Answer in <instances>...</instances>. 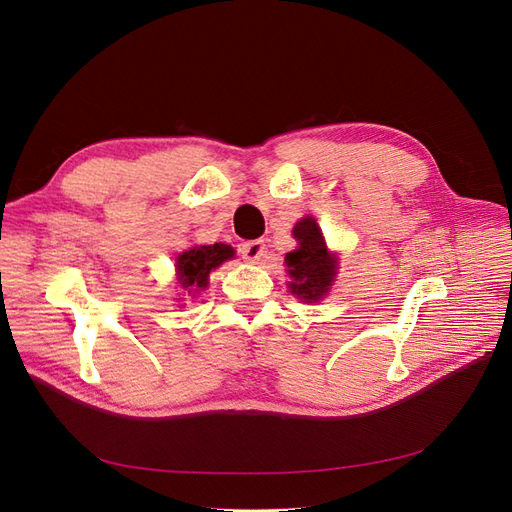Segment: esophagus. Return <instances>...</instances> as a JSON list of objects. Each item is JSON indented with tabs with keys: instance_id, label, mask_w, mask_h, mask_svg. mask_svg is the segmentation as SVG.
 Here are the masks:
<instances>
[{
	"instance_id": "1",
	"label": "esophagus",
	"mask_w": 512,
	"mask_h": 512,
	"mask_svg": "<svg viewBox=\"0 0 512 512\" xmlns=\"http://www.w3.org/2000/svg\"><path fill=\"white\" fill-rule=\"evenodd\" d=\"M265 249L267 247H265L263 240H249L240 247V255H242V259H247L251 263H259V261H263V257L267 253Z\"/></svg>"
}]
</instances>
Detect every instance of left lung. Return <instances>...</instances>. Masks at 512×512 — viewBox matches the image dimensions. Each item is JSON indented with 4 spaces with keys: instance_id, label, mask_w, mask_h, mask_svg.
I'll return each mask as SVG.
<instances>
[{
    "instance_id": "left-lung-1",
    "label": "left lung",
    "mask_w": 512,
    "mask_h": 512,
    "mask_svg": "<svg viewBox=\"0 0 512 512\" xmlns=\"http://www.w3.org/2000/svg\"><path fill=\"white\" fill-rule=\"evenodd\" d=\"M294 238L299 240V249L286 253V267L292 282L288 284L292 294L299 299L317 303L324 299L336 276V259L328 253L324 236L313 218H303L292 228Z\"/></svg>"
}]
</instances>
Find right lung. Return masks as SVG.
<instances>
[{
  "instance_id": "obj_1",
  "label": "right lung",
  "mask_w": 512,
  "mask_h": 512,
  "mask_svg": "<svg viewBox=\"0 0 512 512\" xmlns=\"http://www.w3.org/2000/svg\"><path fill=\"white\" fill-rule=\"evenodd\" d=\"M234 251L228 245H222V242H215V245H203V247H193L178 255L176 267H178V282L180 286L187 290L191 287L193 292L197 288L207 286V276L215 267L222 265L224 261L232 259Z\"/></svg>"
}]
</instances>
